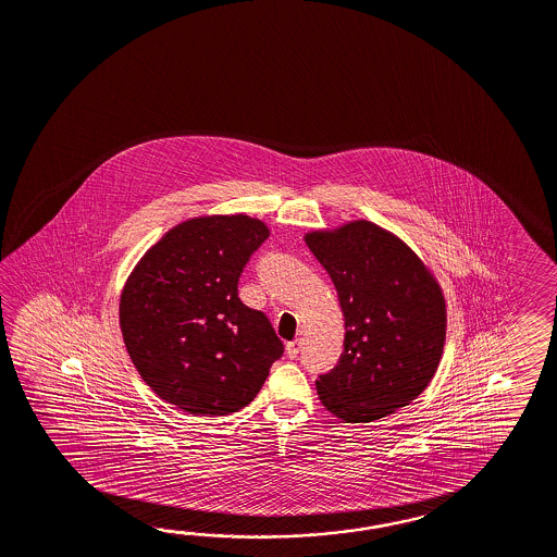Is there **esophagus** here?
I'll return each instance as SVG.
<instances>
[{
  "label": "esophagus",
  "mask_w": 557,
  "mask_h": 557,
  "mask_svg": "<svg viewBox=\"0 0 557 557\" xmlns=\"http://www.w3.org/2000/svg\"><path fill=\"white\" fill-rule=\"evenodd\" d=\"M301 343L300 341H294V343H287L286 345V355L289 359H298V355H300Z\"/></svg>",
  "instance_id": "34e87169"
}]
</instances>
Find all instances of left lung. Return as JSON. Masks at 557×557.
<instances>
[{
	"label": "left lung",
	"instance_id": "1",
	"mask_svg": "<svg viewBox=\"0 0 557 557\" xmlns=\"http://www.w3.org/2000/svg\"><path fill=\"white\" fill-rule=\"evenodd\" d=\"M336 287L345 350L318 376V397L346 423L392 416L436 375L446 341V300L434 273L404 240L371 221L306 233Z\"/></svg>",
	"mask_w": 557,
	"mask_h": 557
}]
</instances>
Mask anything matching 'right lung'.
Masks as SVG:
<instances>
[{"label":"right lung","instance_id":"obj_1","mask_svg":"<svg viewBox=\"0 0 557 557\" xmlns=\"http://www.w3.org/2000/svg\"><path fill=\"white\" fill-rule=\"evenodd\" d=\"M268 237L263 221L240 212L195 216L137 261L121 292V334L160 399L212 418L239 411L263 387L284 345L237 284Z\"/></svg>","mask_w":557,"mask_h":557}]
</instances>
